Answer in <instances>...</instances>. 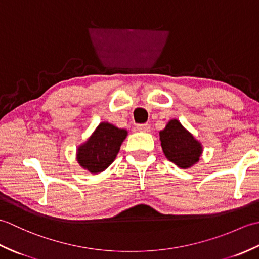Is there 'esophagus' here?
Instances as JSON below:
<instances>
[{
    "instance_id": "esophagus-1",
    "label": "esophagus",
    "mask_w": 259,
    "mask_h": 259,
    "mask_svg": "<svg viewBox=\"0 0 259 259\" xmlns=\"http://www.w3.org/2000/svg\"><path fill=\"white\" fill-rule=\"evenodd\" d=\"M137 130L140 131V133H148V131H150V125L148 123L138 124L137 125Z\"/></svg>"
}]
</instances>
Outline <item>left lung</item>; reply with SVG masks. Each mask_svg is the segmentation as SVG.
<instances>
[{"instance_id":"obj_1","label":"left lung","mask_w":259,"mask_h":259,"mask_svg":"<svg viewBox=\"0 0 259 259\" xmlns=\"http://www.w3.org/2000/svg\"><path fill=\"white\" fill-rule=\"evenodd\" d=\"M164 156L181 169L194 166L202 155V145L177 119H171L159 133Z\"/></svg>"}]
</instances>
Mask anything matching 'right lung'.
<instances>
[{
  "label": "right lung",
  "instance_id": "obj_1",
  "mask_svg": "<svg viewBox=\"0 0 259 259\" xmlns=\"http://www.w3.org/2000/svg\"><path fill=\"white\" fill-rule=\"evenodd\" d=\"M126 136L128 131L125 129H120L107 121L100 122L89 138L76 148V161L81 168L91 174L104 171L117 158Z\"/></svg>",
  "mask_w": 259,
  "mask_h": 259
}]
</instances>
